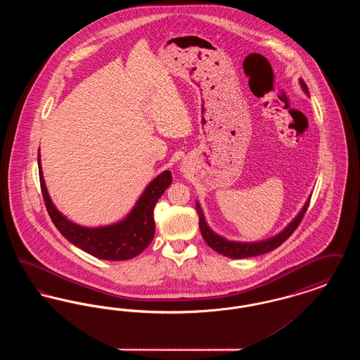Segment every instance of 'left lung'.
I'll return each mask as SVG.
<instances>
[{
  "instance_id": "obj_1",
  "label": "left lung",
  "mask_w": 360,
  "mask_h": 360,
  "mask_svg": "<svg viewBox=\"0 0 360 360\" xmlns=\"http://www.w3.org/2000/svg\"><path fill=\"white\" fill-rule=\"evenodd\" d=\"M301 86L302 89L308 93V87L305 85V82L301 79ZM309 202L310 200L307 201L305 206L302 207V210L300 212V214L289 224V226H286L279 235H276L275 238L269 240H263L259 243H236V241H228L221 236L216 235L205 223L202 210L197 202V213L200 217V229H201V235L206 241V244L213 248L216 252L221 254L224 257H233V259H243V257H257L266 252L273 251L276 247H279L283 241L290 238L292 232L297 229V226L302 221L307 210H308Z\"/></svg>"
}]
</instances>
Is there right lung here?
<instances>
[{
    "mask_svg": "<svg viewBox=\"0 0 360 360\" xmlns=\"http://www.w3.org/2000/svg\"><path fill=\"white\" fill-rule=\"evenodd\" d=\"M39 178L44 204L58 231L78 248L103 260L132 259L150 245L155 235V205L172 181L170 172L158 175L144 190L129 216L121 223L103 228H84L71 223L56 210L47 193L40 167Z\"/></svg>",
    "mask_w": 360,
    "mask_h": 360,
    "instance_id": "1",
    "label": "right lung"
}]
</instances>
